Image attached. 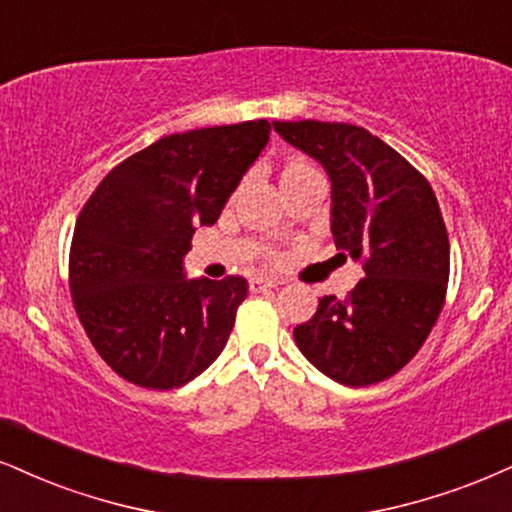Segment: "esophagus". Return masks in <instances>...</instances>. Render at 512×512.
<instances>
[{
  "instance_id": "obj_1",
  "label": "esophagus",
  "mask_w": 512,
  "mask_h": 512,
  "mask_svg": "<svg viewBox=\"0 0 512 512\" xmlns=\"http://www.w3.org/2000/svg\"><path fill=\"white\" fill-rule=\"evenodd\" d=\"M277 285H280V282L268 280V277H251V280H249L251 292H266V289H273Z\"/></svg>"
}]
</instances>
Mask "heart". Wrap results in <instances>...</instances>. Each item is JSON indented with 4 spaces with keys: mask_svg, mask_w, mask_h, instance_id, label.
<instances>
[{
    "mask_svg": "<svg viewBox=\"0 0 512 512\" xmlns=\"http://www.w3.org/2000/svg\"><path fill=\"white\" fill-rule=\"evenodd\" d=\"M308 180H323V173L306 161L287 163L285 170H282V175H280L282 185H299V182H308Z\"/></svg>",
    "mask_w": 512,
    "mask_h": 512,
    "instance_id": "b5f03b06",
    "label": "heart"
}]
</instances>
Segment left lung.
Returning a JSON list of instances; mask_svg holds the SVG:
<instances>
[{"label": "left lung", "mask_w": 512, "mask_h": 512, "mask_svg": "<svg viewBox=\"0 0 512 512\" xmlns=\"http://www.w3.org/2000/svg\"><path fill=\"white\" fill-rule=\"evenodd\" d=\"M282 140L325 168L330 230L365 277L346 299L323 296L294 327L301 353L346 387L399 372L430 337L449 282V235L430 182L358 125L275 121Z\"/></svg>", "instance_id": "1"}]
</instances>
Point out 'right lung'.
<instances>
[{"label": "right lung", "mask_w": 512, "mask_h": 512, "mask_svg": "<svg viewBox=\"0 0 512 512\" xmlns=\"http://www.w3.org/2000/svg\"><path fill=\"white\" fill-rule=\"evenodd\" d=\"M268 140V121L161 137L118 163L80 211L73 306L123 380L182 387L225 349L249 282L187 280L185 254L197 225L216 223Z\"/></svg>", "instance_id": "right-lung-1"}]
</instances>
